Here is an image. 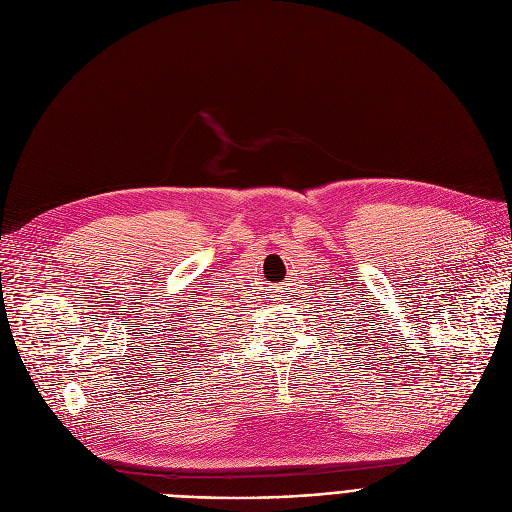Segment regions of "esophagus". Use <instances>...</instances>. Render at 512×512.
<instances>
[{
	"label": "esophagus",
	"instance_id": "obj_1",
	"mask_svg": "<svg viewBox=\"0 0 512 512\" xmlns=\"http://www.w3.org/2000/svg\"><path fill=\"white\" fill-rule=\"evenodd\" d=\"M285 285H287V283H283V287H279V296H281V298H285V296H283V291H285V289H287V287H285Z\"/></svg>",
	"mask_w": 512,
	"mask_h": 512
}]
</instances>
